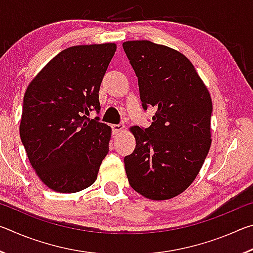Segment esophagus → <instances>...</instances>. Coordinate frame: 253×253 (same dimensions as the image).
<instances>
[{
    "label": "esophagus",
    "instance_id": "1",
    "mask_svg": "<svg viewBox=\"0 0 253 253\" xmlns=\"http://www.w3.org/2000/svg\"><path fill=\"white\" fill-rule=\"evenodd\" d=\"M111 129H113L114 134H118V132H121L122 130L125 129V126H124L123 124H118V125H111Z\"/></svg>",
    "mask_w": 253,
    "mask_h": 253
}]
</instances>
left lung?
Returning a JSON list of instances; mask_svg holds the SVG:
<instances>
[{
    "label": "left lung",
    "mask_w": 253,
    "mask_h": 253,
    "mask_svg": "<svg viewBox=\"0 0 253 253\" xmlns=\"http://www.w3.org/2000/svg\"><path fill=\"white\" fill-rule=\"evenodd\" d=\"M123 48L144 110L156 108L148 128H130L136 147L124 158L128 182L147 199H172L194 181L211 146V96L178 51L147 40L126 41Z\"/></svg>",
    "instance_id": "left-lung-1"
}]
</instances>
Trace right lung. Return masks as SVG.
I'll return each instance as SVG.
<instances>
[{
    "label": "right lung",
    "mask_w": 253,
    "mask_h": 253,
    "mask_svg": "<svg viewBox=\"0 0 253 253\" xmlns=\"http://www.w3.org/2000/svg\"><path fill=\"white\" fill-rule=\"evenodd\" d=\"M115 51V43L70 46L24 93L21 140L38 176L55 192L90 186L109 151L111 128L88 115L99 113L100 84Z\"/></svg>",
    "instance_id": "obj_1"
}]
</instances>
